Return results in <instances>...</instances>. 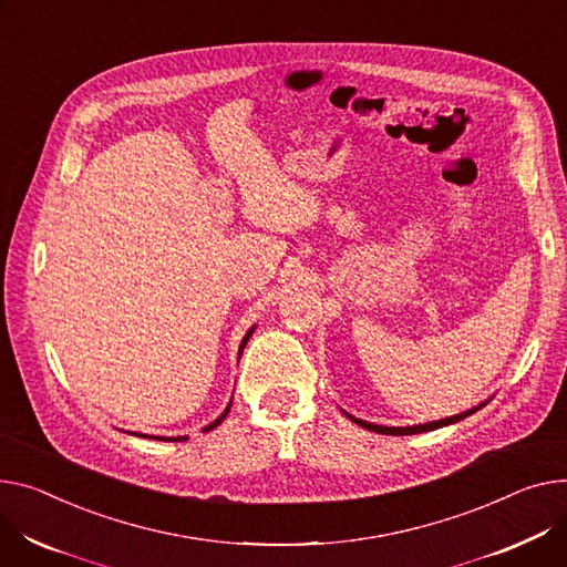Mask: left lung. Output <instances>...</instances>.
<instances>
[{
    "label": "left lung",
    "mask_w": 567,
    "mask_h": 567,
    "mask_svg": "<svg viewBox=\"0 0 567 567\" xmlns=\"http://www.w3.org/2000/svg\"><path fill=\"white\" fill-rule=\"evenodd\" d=\"M489 399H493V396H489ZM489 399L481 401L478 405H474V408H470V410H465V412H461V414H451V417L435 420V422H426V424H414V426H381V424H371V422L358 420V417H353V414L347 412V410H342V412L347 414V417H349L351 422H355L358 426H362V429H367V431H373V433H381V435H414V433H429V431H435V429H442V426H449V424H456V422L470 417V414H474L476 410H481Z\"/></svg>",
    "instance_id": "obj_1"
}]
</instances>
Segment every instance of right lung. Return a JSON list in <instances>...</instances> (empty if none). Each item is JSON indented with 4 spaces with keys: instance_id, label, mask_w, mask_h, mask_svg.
I'll return each instance as SVG.
<instances>
[{
    "instance_id": "add662e5",
    "label": "right lung",
    "mask_w": 567,
    "mask_h": 567,
    "mask_svg": "<svg viewBox=\"0 0 567 567\" xmlns=\"http://www.w3.org/2000/svg\"><path fill=\"white\" fill-rule=\"evenodd\" d=\"M255 328L257 326H252V328H248V332L244 334V339H241V344H239V358H241V353H244V349H246V344H248V339H250V334L255 332ZM230 408H233V401L228 403V405H225V410L218 414V417L212 422V424H207L205 429H203V433H209V431H214L225 417H228V412H230ZM136 435V433H134ZM141 437H153V440H162V442H184V440H188L186 435H175V437H164V435H143V433H138Z\"/></svg>"
}]
</instances>
